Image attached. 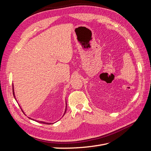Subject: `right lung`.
I'll return each mask as SVG.
<instances>
[{
	"mask_svg": "<svg viewBox=\"0 0 151 151\" xmlns=\"http://www.w3.org/2000/svg\"><path fill=\"white\" fill-rule=\"evenodd\" d=\"M12 92H13V95H14V97L15 98V96H14V88H13V85H12ZM66 112V109H65V111ZM31 119V118H30ZM40 123H45V124H52V123H45V122H40Z\"/></svg>",
	"mask_w": 151,
	"mask_h": 151,
	"instance_id": "right-lung-1",
	"label": "right lung"
}]
</instances>
